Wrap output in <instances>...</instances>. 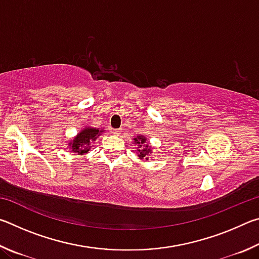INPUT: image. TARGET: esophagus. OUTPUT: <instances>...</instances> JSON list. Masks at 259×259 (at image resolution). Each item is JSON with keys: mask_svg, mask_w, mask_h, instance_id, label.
<instances>
[{"mask_svg": "<svg viewBox=\"0 0 259 259\" xmlns=\"http://www.w3.org/2000/svg\"><path fill=\"white\" fill-rule=\"evenodd\" d=\"M111 134L114 136H119L121 134V129H111Z\"/></svg>", "mask_w": 259, "mask_h": 259, "instance_id": "34e87169", "label": "esophagus"}]
</instances>
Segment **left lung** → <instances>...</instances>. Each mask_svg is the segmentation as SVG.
<instances>
[{
  "label": "left lung",
  "instance_id": "obj_1",
  "mask_svg": "<svg viewBox=\"0 0 259 259\" xmlns=\"http://www.w3.org/2000/svg\"><path fill=\"white\" fill-rule=\"evenodd\" d=\"M133 140H134L133 143L136 146H137V150L136 151H137L139 159L140 160H144V159L148 160V157H150L153 153V150H152V146L148 145L146 136L138 135V136H136L135 138H133Z\"/></svg>",
  "mask_w": 259,
  "mask_h": 259
}]
</instances>
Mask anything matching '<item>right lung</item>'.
<instances>
[{
    "label": "right lung",
    "mask_w": 259,
    "mask_h": 259,
    "mask_svg": "<svg viewBox=\"0 0 259 259\" xmlns=\"http://www.w3.org/2000/svg\"><path fill=\"white\" fill-rule=\"evenodd\" d=\"M105 133L104 129L95 128V126L85 125L84 128L78 131L75 137L69 140L67 144L68 150L77 155H83L89 152L93 147V143L97 140L100 135Z\"/></svg>",
    "instance_id": "1"
}]
</instances>
